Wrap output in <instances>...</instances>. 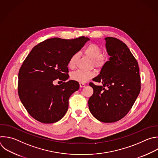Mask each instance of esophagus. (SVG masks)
<instances>
[{"label":"esophagus","mask_w":158,"mask_h":158,"mask_svg":"<svg viewBox=\"0 0 158 158\" xmlns=\"http://www.w3.org/2000/svg\"><path fill=\"white\" fill-rule=\"evenodd\" d=\"M79 85H80V87H84L85 85L84 83H79Z\"/></svg>","instance_id":"esophagus-1"}]
</instances>
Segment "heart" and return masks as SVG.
Instances as JSON below:
<instances>
[{"mask_svg":"<svg viewBox=\"0 0 158 158\" xmlns=\"http://www.w3.org/2000/svg\"><path fill=\"white\" fill-rule=\"evenodd\" d=\"M84 53L90 57L92 60V64L94 67L97 68H101L105 64V60L100 56L102 51L100 47L94 43H90L88 44L84 49ZM77 58V54H73L68 61V67L73 68L75 66L76 60ZM95 76V72L94 71H82L77 70L74 71L71 74L72 79L77 81L80 83H84L87 82L90 79L92 78Z\"/></svg>","mask_w":158,"mask_h":158,"instance_id":"obj_1","label":"heart"}]
</instances>
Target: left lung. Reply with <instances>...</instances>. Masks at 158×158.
Masks as SVG:
<instances>
[{
	"mask_svg": "<svg viewBox=\"0 0 158 158\" xmlns=\"http://www.w3.org/2000/svg\"><path fill=\"white\" fill-rule=\"evenodd\" d=\"M106 46L110 56L100 74L90 82L94 93L88 101L89 110L98 120L113 123L123 118L130 110L141 89L138 62L126 44L107 37Z\"/></svg>",
	"mask_w": 158,
	"mask_h": 158,
	"instance_id": "8db88e82",
	"label": "left lung"
}]
</instances>
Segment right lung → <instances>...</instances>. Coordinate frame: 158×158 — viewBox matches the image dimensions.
<instances>
[{"mask_svg": "<svg viewBox=\"0 0 158 158\" xmlns=\"http://www.w3.org/2000/svg\"><path fill=\"white\" fill-rule=\"evenodd\" d=\"M89 40L85 36L73 40L52 38L41 42L30 51L19 72L18 93L33 118L52 123L65 115L69 98L79 89V84L70 80L54 85L53 81L69 78V59Z\"/></svg>", "mask_w": 158, "mask_h": 158, "instance_id": "1", "label": "right lung"}]
</instances>
